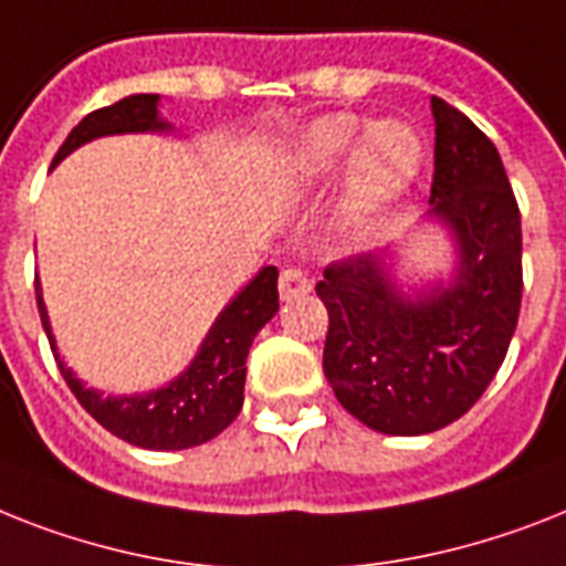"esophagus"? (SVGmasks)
Masks as SVG:
<instances>
[{"label":"esophagus","instance_id":"1","mask_svg":"<svg viewBox=\"0 0 566 566\" xmlns=\"http://www.w3.org/2000/svg\"><path fill=\"white\" fill-rule=\"evenodd\" d=\"M311 279H307L302 270H284L282 275H279V296H282V302H293V298H302L311 293Z\"/></svg>","mask_w":566,"mask_h":566}]
</instances>
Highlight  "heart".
Masks as SVG:
<instances>
[{"label":"heart","mask_w":566,"mask_h":566,"mask_svg":"<svg viewBox=\"0 0 566 566\" xmlns=\"http://www.w3.org/2000/svg\"><path fill=\"white\" fill-rule=\"evenodd\" d=\"M352 156L334 223L339 238L363 247L378 235L424 165V139L403 118L369 124L355 113H331L298 133L284 159V182L296 195L325 186Z\"/></svg>","instance_id":"1"}]
</instances>
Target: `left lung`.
I'll use <instances>...</instances> for the list:
<instances>
[{"mask_svg":"<svg viewBox=\"0 0 566 566\" xmlns=\"http://www.w3.org/2000/svg\"><path fill=\"white\" fill-rule=\"evenodd\" d=\"M436 171L421 223L450 241V270L412 279L403 243L325 270L323 369L337 401L387 436L453 424L485 392L521 314V211L494 142L430 98Z\"/></svg>","mask_w":566,"mask_h":566,"instance_id":"1","label":"left lung"}]
</instances>
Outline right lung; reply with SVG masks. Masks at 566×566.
<instances>
[{
    "label": "right lung",
    "instance_id": "obj_1",
    "mask_svg": "<svg viewBox=\"0 0 566 566\" xmlns=\"http://www.w3.org/2000/svg\"><path fill=\"white\" fill-rule=\"evenodd\" d=\"M163 98L150 92H136L127 98L101 107L77 122L66 142L60 145L52 168H57L69 154L84 148L101 136H124V133H174V124L159 113ZM279 270L261 268L229 298L223 311L214 316L206 331L203 343L195 352L186 369L174 375L168 384L145 392L104 395V389L86 387L75 371L60 357L57 339L52 334V319L43 298V284L36 275V307L43 319L45 337L52 343L60 375L75 392L86 412L101 427L124 439L127 444L145 450H186L209 442L223 433L243 407V380H247V355L252 339L279 311Z\"/></svg>",
    "mask_w": 566,
    "mask_h": 566
}]
</instances>
